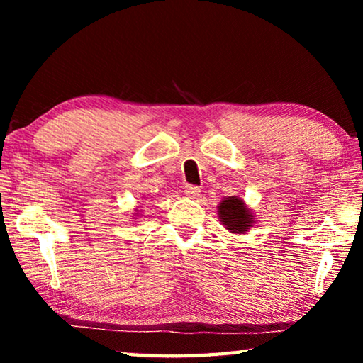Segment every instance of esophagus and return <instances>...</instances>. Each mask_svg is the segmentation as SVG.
Wrapping results in <instances>:
<instances>
[{"label": "esophagus", "instance_id": "1", "mask_svg": "<svg viewBox=\"0 0 363 363\" xmlns=\"http://www.w3.org/2000/svg\"><path fill=\"white\" fill-rule=\"evenodd\" d=\"M184 192H186V195L190 196V199H196V196L200 195V187L199 186H192V184H187L186 190H184Z\"/></svg>", "mask_w": 363, "mask_h": 363}]
</instances>
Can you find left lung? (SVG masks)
Returning a JSON list of instances; mask_svg holds the SVG:
<instances>
[{
	"label": "left lung",
	"mask_w": 363,
	"mask_h": 363,
	"mask_svg": "<svg viewBox=\"0 0 363 363\" xmlns=\"http://www.w3.org/2000/svg\"><path fill=\"white\" fill-rule=\"evenodd\" d=\"M219 218L223 219V224L230 232L240 233L248 230V227L253 223V216L245 208L243 200L237 199V196H229L227 200H223L219 205Z\"/></svg>",
	"instance_id": "obj_1"
}]
</instances>
